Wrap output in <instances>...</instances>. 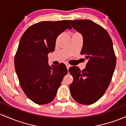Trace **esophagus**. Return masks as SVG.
Instances as JSON below:
<instances>
[{"mask_svg": "<svg viewBox=\"0 0 126 126\" xmlns=\"http://www.w3.org/2000/svg\"><path fill=\"white\" fill-rule=\"evenodd\" d=\"M65 64H66V67H67V69H69V68L70 66V64H69L68 63H65Z\"/></svg>", "mask_w": 126, "mask_h": 126, "instance_id": "obj_1", "label": "esophagus"}]
</instances>
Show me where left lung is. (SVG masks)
Here are the masks:
<instances>
[{
	"label": "left lung",
	"mask_w": 126,
	"mask_h": 126,
	"mask_svg": "<svg viewBox=\"0 0 126 126\" xmlns=\"http://www.w3.org/2000/svg\"><path fill=\"white\" fill-rule=\"evenodd\" d=\"M83 36L81 54L88 62L82 70L77 66L69 72L74 78L69 85L73 99L79 103L92 105L102 97L108 87L116 66L112 41L101 26L89 20H69Z\"/></svg>",
	"instance_id": "1"
}]
</instances>
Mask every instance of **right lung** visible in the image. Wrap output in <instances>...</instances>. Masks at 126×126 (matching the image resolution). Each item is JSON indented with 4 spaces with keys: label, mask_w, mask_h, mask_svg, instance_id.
<instances>
[{
    "label": "right lung",
    "mask_w": 126,
    "mask_h": 126,
    "mask_svg": "<svg viewBox=\"0 0 126 126\" xmlns=\"http://www.w3.org/2000/svg\"><path fill=\"white\" fill-rule=\"evenodd\" d=\"M67 29H72L67 20L41 21L30 26L21 38L15 69L22 90L36 104L52 102L67 74L63 63L48 65L47 56L54 51L58 36Z\"/></svg>",
    "instance_id": "right-lung-1"
}]
</instances>
